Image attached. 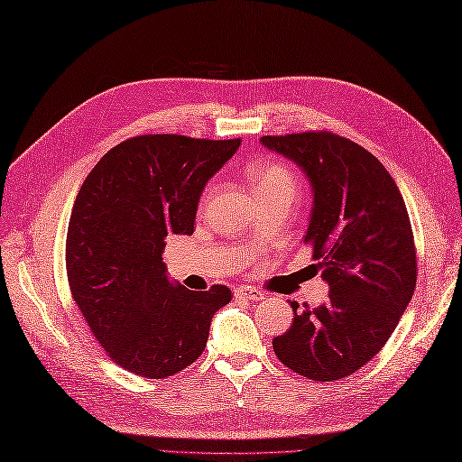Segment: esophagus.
<instances>
[{
  "instance_id": "1",
  "label": "esophagus",
  "mask_w": 462,
  "mask_h": 462,
  "mask_svg": "<svg viewBox=\"0 0 462 462\" xmlns=\"http://www.w3.org/2000/svg\"><path fill=\"white\" fill-rule=\"evenodd\" d=\"M235 296L241 298V300H251V301H258V300L264 298L263 291L258 290V288H254V286H239V288H235Z\"/></svg>"
}]
</instances>
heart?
<instances>
[{"mask_svg":"<svg viewBox=\"0 0 462 462\" xmlns=\"http://www.w3.org/2000/svg\"><path fill=\"white\" fill-rule=\"evenodd\" d=\"M249 178L258 196L274 192H288L294 196L298 189L296 174L286 164L276 161L254 164L249 171Z\"/></svg>","mask_w":462,"mask_h":462,"instance_id":"1","label":"heart"}]
</instances>
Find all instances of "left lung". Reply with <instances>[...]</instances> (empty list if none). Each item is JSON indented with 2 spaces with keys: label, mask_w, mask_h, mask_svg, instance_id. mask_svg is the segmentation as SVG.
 Listing matches in <instances>:
<instances>
[{
  "label": "left lung",
  "mask_w": 462,
  "mask_h": 462,
  "mask_svg": "<svg viewBox=\"0 0 462 462\" xmlns=\"http://www.w3.org/2000/svg\"><path fill=\"white\" fill-rule=\"evenodd\" d=\"M310 178L313 211L303 243L329 282L319 308L291 301L294 323L273 341L278 361L300 376L335 382L378 355L418 282L406 204L374 154L331 131L266 134Z\"/></svg>",
  "instance_id": "obj_1"
}]
</instances>
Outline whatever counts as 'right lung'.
<instances>
[{
  "instance_id": "1",
  "label": "right lung",
  "mask_w": 462,
  "mask_h": 462,
  "mask_svg": "<svg viewBox=\"0 0 462 462\" xmlns=\"http://www.w3.org/2000/svg\"><path fill=\"white\" fill-rule=\"evenodd\" d=\"M241 139L139 134L101 156L76 196L66 233L72 300L107 356L143 378H168L204 353L231 290L172 286L168 235H192L199 194Z\"/></svg>"
}]
</instances>
